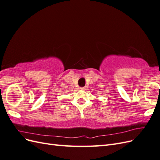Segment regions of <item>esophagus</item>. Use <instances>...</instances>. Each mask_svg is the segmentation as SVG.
<instances>
[{
	"label": "esophagus",
	"instance_id": "1",
	"mask_svg": "<svg viewBox=\"0 0 160 160\" xmlns=\"http://www.w3.org/2000/svg\"><path fill=\"white\" fill-rule=\"evenodd\" d=\"M81 89H83V90H88V86H85V87H83V88H82Z\"/></svg>",
	"mask_w": 160,
	"mask_h": 160
}]
</instances>
